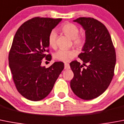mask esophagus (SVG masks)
I'll list each match as a JSON object with an SVG mask.
<instances>
[{
  "mask_svg": "<svg viewBox=\"0 0 124 124\" xmlns=\"http://www.w3.org/2000/svg\"><path fill=\"white\" fill-rule=\"evenodd\" d=\"M64 69H70V65H69V64H67V63H65V64H64Z\"/></svg>",
  "mask_w": 124,
  "mask_h": 124,
  "instance_id": "34e87169",
  "label": "esophagus"
}]
</instances>
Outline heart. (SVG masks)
Here are the masks:
<instances>
[{"instance_id":"heart-1","label":"heart","mask_w":124,"mask_h":124,"mask_svg":"<svg viewBox=\"0 0 124 124\" xmlns=\"http://www.w3.org/2000/svg\"><path fill=\"white\" fill-rule=\"evenodd\" d=\"M62 31L65 35L72 39L73 44L78 49H81L85 46L86 43V37L84 35H79V29L77 25L72 23H66L61 27ZM57 31L55 30H52L50 32L48 37V42L50 46L55 48L57 46ZM76 55V52L72 50L61 49L57 51L54 55V59L62 62H68Z\"/></svg>"}]
</instances>
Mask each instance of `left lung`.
I'll use <instances>...</instances> for the list:
<instances>
[{"instance_id":"8db88e82","label":"left lung","mask_w":124,"mask_h":124,"mask_svg":"<svg viewBox=\"0 0 124 124\" xmlns=\"http://www.w3.org/2000/svg\"><path fill=\"white\" fill-rule=\"evenodd\" d=\"M74 21L85 29L86 43L78 55L83 64L77 60L70 63L74 73L70 88L78 97L89 100L98 97L110 85L114 76L116 53L110 33L102 23L85 17Z\"/></svg>"}]
</instances>
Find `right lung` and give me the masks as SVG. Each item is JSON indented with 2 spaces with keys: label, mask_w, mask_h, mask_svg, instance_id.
I'll return each instance as SVG.
<instances>
[{
  "label": "right lung",
  "mask_w": 124,
  "mask_h": 124,
  "mask_svg": "<svg viewBox=\"0 0 124 124\" xmlns=\"http://www.w3.org/2000/svg\"><path fill=\"white\" fill-rule=\"evenodd\" d=\"M61 18L35 17L24 22L14 35L9 54V64L18 92L26 99L39 101L47 96L64 68L62 62L49 67L41 66L42 59L50 61L48 37Z\"/></svg>",
  "instance_id": "add662e5"
}]
</instances>
